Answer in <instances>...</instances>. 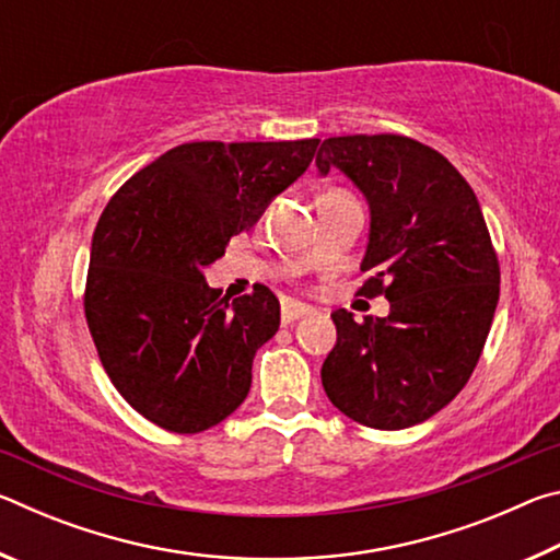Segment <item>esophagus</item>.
<instances>
[{
	"label": "esophagus",
	"instance_id": "obj_1",
	"mask_svg": "<svg viewBox=\"0 0 560 560\" xmlns=\"http://www.w3.org/2000/svg\"><path fill=\"white\" fill-rule=\"evenodd\" d=\"M308 314H314V308H311V306H303V303H299V301H283L281 324L289 326V324H293V320H299V318L308 316Z\"/></svg>",
	"mask_w": 560,
	"mask_h": 560
}]
</instances>
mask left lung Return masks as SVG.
<instances>
[{
	"instance_id": "8db88e82",
	"label": "left lung",
	"mask_w": 560,
	"mask_h": 560,
	"mask_svg": "<svg viewBox=\"0 0 560 560\" xmlns=\"http://www.w3.org/2000/svg\"><path fill=\"white\" fill-rule=\"evenodd\" d=\"M320 175L338 167L371 205L360 296L390 314H330L338 340L320 368L328 400L373 430L430 420L467 385L499 301V259L477 195L457 167L407 136L328 138Z\"/></svg>"
}]
</instances>
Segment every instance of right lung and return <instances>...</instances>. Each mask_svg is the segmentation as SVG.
<instances>
[{"instance_id":"add662e5","label":"right lung","mask_w":560,"mask_h":560,"mask_svg":"<svg viewBox=\"0 0 560 560\" xmlns=\"http://www.w3.org/2000/svg\"><path fill=\"white\" fill-rule=\"evenodd\" d=\"M318 143L177 145L103 210L83 311L110 383L158 428L210 430L244 402L252 360L279 330V299L254 287L230 303L202 271L306 173Z\"/></svg>"}]
</instances>
